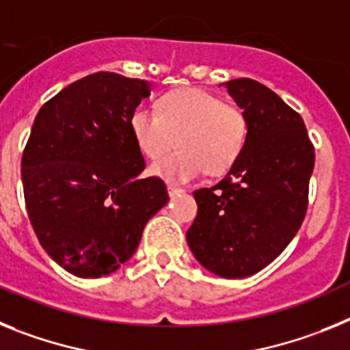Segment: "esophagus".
<instances>
[{"mask_svg": "<svg viewBox=\"0 0 350 350\" xmlns=\"http://www.w3.org/2000/svg\"><path fill=\"white\" fill-rule=\"evenodd\" d=\"M167 192H169V197H171V199H174V197H178L179 193H183V188L174 187V185H169V187H167Z\"/></svg>", "mask_w": 350, "mask_h": 350, "instance_id": "esophagus-1", "label": "esophagus"}]
</instances>
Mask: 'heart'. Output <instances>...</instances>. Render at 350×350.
<instances>
[{
	"instance_id": "obj_1",
	"label": "heart",
	"mask_w": 350,
	"mask_h": 350,
	"mask_svg": "<svg viewBox=\"0 0 350 350\" xmlns=\"http://www.w3.org/2000/svg\"><path fill=\"white\" fill-rule=\"evenodd\" d=\"M157 111L133 109L130 132L146 158L162 157L176 144L174 153L151 165V174L169 183H187L204 171L208 176L229 172L250 139V120L236 105L197 88L163 93Z\"/></svg>"
}]
</instances>
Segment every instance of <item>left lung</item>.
<instances>
[{"instance_id":"8db88e82","label":"left lung","mask_w":350,"mask_h":350,"mask_svg":"<svg viewBox=\"0 0 350 350\" xmlns=\"http://www.w3.org/2000/svg\"><path fill=\"white\" fill-rule=\"evenodd\" d=\"M224 86L247 112L250 139L220 183L193 192L199 209L187 241L206 269L245 278L273 262L301 227L315 151L303 118L275 91L252 79Z\"/></svg>"}]
</instances>
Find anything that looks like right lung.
Segmentation results:
<instances>
[{"label":"right lung","mask_w":350,"mask_h":350,"mask_svg":"<svg viewBox=\"0 0 350 350\" xmlns=\"http://www.w3.org/2000/svg\"><path fill=\"white\" fill-rule=\"evenodd\" d=\"M150 84L112 72L79 79L38 111L21 162L24 200L42 248L81 278L116 271L167 204L146 162L130 114Z\"/></svg>","instance_id":"add662e5"}]
</instances>
